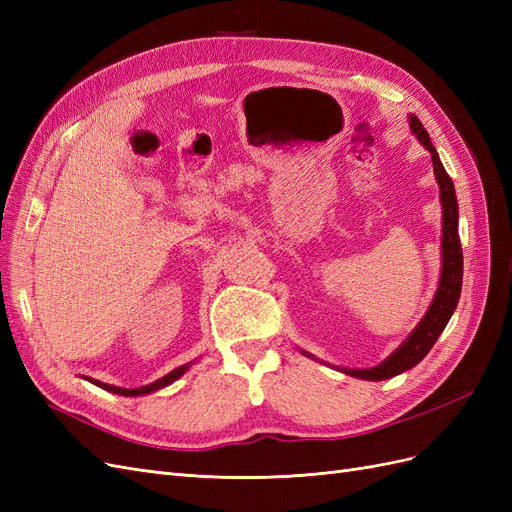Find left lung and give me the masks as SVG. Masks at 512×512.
I'll list each match as a JSON object with an SVG mask.
<instances>
[{"mask_svg":"<svg viewBox=\"0 0 512 512\" xmlns=\"http://www.w3.org/2000/svg\"><path fill=\"white\" fill-rule=\"evenodd\" d=\"M410 130L418 138L429 153L433 162V175H436L438 188H440V205H442V245H440V256H442V267H440V282L436 288V294L427 307L425 316L421 322L416 324L412 333L399 344L395 352H391L382 363L376 367L367 369H350V367H337L342 374H348L352 378H361L369 382L378 380H389L393 376L404 374V371L412 369L414 365L421 363L427 352L438 342L440 333L451 320L455 307L459 303L461 294V280H463V254H461V241H459V205L455 196V185L453 179L448 177L444 170L436 147H433L427 130L423 123L418 121L416 115H408ZM309 359H316L314 354L307 350H301Z\"/></svg>","mask_w":512,"mask_h":512,"instance_id":"obj_1","label":"left lung"}]
</instances>
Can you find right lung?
Segmentation results:
<instances>
[{"instance_id":"add662e5","label":"right lung","mask_w":512,"mask_h":512,"mask_svg":"<svg viewBox=\"0 0 512 512\" xmlns=\"http://www.w3.org/2000/svg\"><path fill=\"white\" fill-rule=\"evenodd\" d=\"M192 365H194V361H192V363H185V365H181V367H177V369L170 371V374L162 376L160 380L151 382V384H145V386H138V389H123V386L106 384V382H100V380H94V378H85V380H89L91 384L100 386V389H104V391H108V393L123 395V397H141V395H149V393H153V391H160V389H164V386H168V384H173V382H175V380H179V378L185 374V371H188Z\"/></svg>"}]
</instances>
